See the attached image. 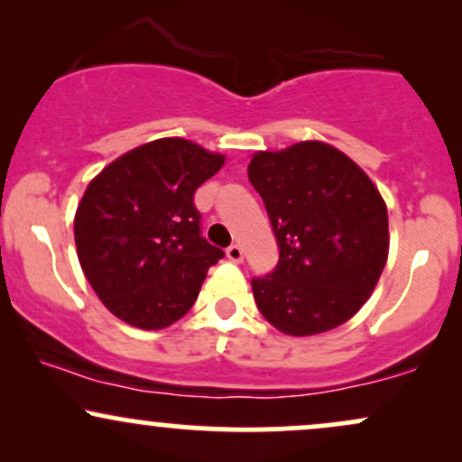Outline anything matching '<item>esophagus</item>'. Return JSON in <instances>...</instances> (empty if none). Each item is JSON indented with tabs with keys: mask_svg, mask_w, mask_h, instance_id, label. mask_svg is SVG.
<instances>
[{
	"mask_svg": "<svg viewBox=\"0 0 462 462\" xmlns=\"http://www.w3.org/2000/svg\"><path fill=\"white\" fill-rule=\"evenodd\" d=\"M226 256L230 258L232 263H241L243 261V249L241 245H230L226 249Z\"/></svg>",
	"mask_w": 462,
	"mask_h": 462,
	"instance_id": "1",
	"label": "esophagus"
}]
</instances>
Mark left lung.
Here are the masks:
<instances>
[{
    "instance_id": "left-lung-1",
    "label": "left lung",
    "mask_w": 462,
    "mask_h": 462,
    "mask_svg": "<svg viewBox=\"0 0 462 462\" xmlns=\"http://www.w3.org/2000/svg\"><path fill=\"white\" fill-rule=\"evenodd\" d=\"M247 176L280 247L273 273L252 280L264 319L289 337H312L352 319L389 258V215L378 187L323 141L256 152Z\"/></svg>"
}]
</instances>
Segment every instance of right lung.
Masks as SVG:
<instances>
[{
    "label": "right lung",
    "instance_id": "obj_1",
    "mask_svg": "<svg viewBox=\"0 0 462 462\" xmlns=\"http://www.w3.org/2000/svg\"><path fill=\"white\" fill-rule=\"evenodd\" d=\"M224 162V153L169 136L125 152L88 182L73 219L78 261L102 304L128 326L162 330L182 319L224 258L199 236L193 204Z\"/></svg>",
    "mask_w": 462,
    "mask_h": 462
}]
</instances>
